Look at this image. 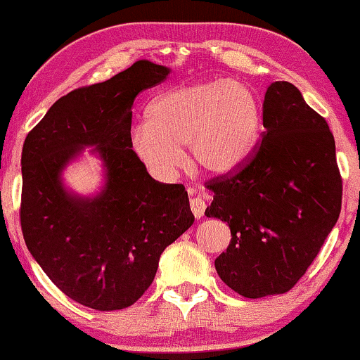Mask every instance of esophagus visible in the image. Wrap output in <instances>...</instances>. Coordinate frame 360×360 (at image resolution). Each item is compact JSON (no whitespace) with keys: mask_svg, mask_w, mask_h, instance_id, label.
<instances>
[{"mask_svg":"<svg viewBox=\"0 0 360 360\" xmlns=\"http://www.w3.org/2000/svg\"><path fill=\"white\" fill-rule=\"evenodd\" d=\"M189 194H191V196H193V198H191V202H189V205H191L193 214L196 216L198 219L202 218V216H205V210H206L205 196H202L201 193L194 191V189H191V191H189Z\"/></svg>","mask_w":360,"mask_h":360,"instance_id":"obj_1","label":"esophagus"}]
</instances>
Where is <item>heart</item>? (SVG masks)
I'll return each mask as SVG.
<instances>
[{
	"mask_svg": "<svg viewBox=\"0 0 360 360\" xmlns=\"http://www.w3.org/2000/svg\"><path fill=\"white\" fill-rule=\"evenodd\" d=\"M262 125L257 90L241 80L214 79L177 86L150 103L149 119L131 131V146L155 177L183 166L181 147L201 171L221 176L251 154Z\"/></svg>",
	"mask_w": 360,
	"mask_h": 360,
	"instance_id": "heart-1",
	"label": "heart"
}]
</instances>
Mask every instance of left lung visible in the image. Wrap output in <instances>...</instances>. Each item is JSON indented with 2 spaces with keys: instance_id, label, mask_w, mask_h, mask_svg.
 <instances>
[{
  "instance_id": "left-lung-1",
  "label": "left lung",
  "mask_w": 360,
  "mask_h": 360,
  "mask_svg": "<svg viewBox=\"0 0 360 360\" xmlns=\"http://www.w3.org/2000/svg\"><path fill=\"white\" fill-rule=\"evenodd\" d=\"M263 127L248 161L207 184L213 202L205 214L231 229L216 271L246 298L288 292L317 257L342 206L335 141L295 85L268 86Z\"/></svg>"
}]
</instances>
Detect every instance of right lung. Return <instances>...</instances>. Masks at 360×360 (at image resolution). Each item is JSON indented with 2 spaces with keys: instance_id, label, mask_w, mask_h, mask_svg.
<instances>
[{
  "instance_id": "obj_1",
  "label": "right lung",
  "mask_w": 360,
  "mask_h": 360,
  "mask_svg": "<svg viewBox=\"0 0 360 360\" xmlns=\"http://www.w3.org/2000/svg\"><path fill=\"white\" fill-rule=\"evenodd\" d=\"M169 72L139 60L102 84L73 90L25 139V243L56 287L90 309L136 304L153 283L162 251L194 223L184 186L153 179L131 146L134 101ZM86 146L104 171L92 197L73 193L63 181Z\"/></svg>"
}]
</instances>
